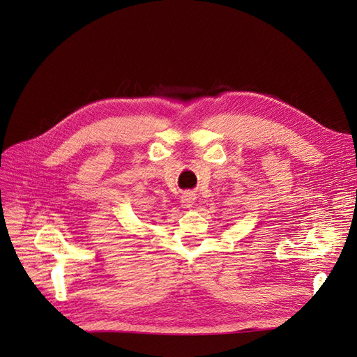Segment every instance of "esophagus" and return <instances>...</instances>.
I'll return each instance as SVG.
<instances>
[{
	"instance_id": "1",
	"label": "esophagus",
	"mask_w": 357,
	"mask_h": 357,
	"mask_svg": "<svg viewBox=\"0 0 357 357\" xmlns=\"http://www.w3.org/2000/svg\"><path fill=\"white\" fill-rule=\"evenodd\" d=\"M195 199H197V197H195V193H192V192H185L181 195V205L185 208H190L193 204H195Z\"/></svg>"
}]
</instances>
